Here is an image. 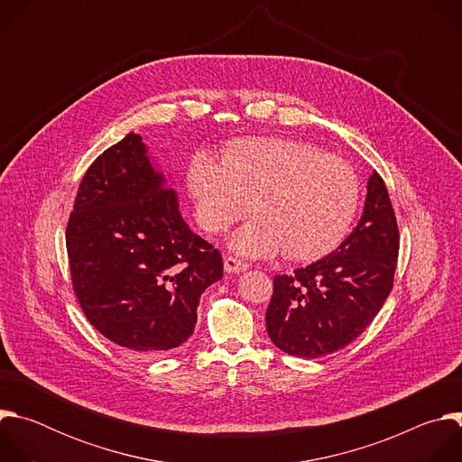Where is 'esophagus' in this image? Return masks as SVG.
<instances>
[{"label": "esophagus", "mask_w": 462, "mask_h": 462, "mask_svg": "<svg viewBox=\"0 0 462 462\" xmlns=\"http://www.w3.org/2000/svg\"><path fill=\"white\" fill-rule=\"evenodd\" d=\"M248 269V263L236 257V255H226L225 257V271L230 273V274H236V273H241V271H246Z\"/></svg>", "instance_id": "1"}]
</instances>
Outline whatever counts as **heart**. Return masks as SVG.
I'll list each match as a JSON object with an SVG mask.
<instances>
[{"label": "heart", "mask_w": 462, "mask_h": 462, "mask_svg": "<svg viewBox=\"0 0 462 462\" xmlns=\"http://www.w3.org/2000/svg\"><path fill=\"white\" fill-rule=\"evenodd\" d=\"M189 188L197 216L223 232L254 207L259 216L232 237L252 257L285 252L318 259L347 236L360 205V180L349 162L292 139H245L226 148L223 162L195 157Z\"/></svg>", "instance_id": "1"}]
</instances>
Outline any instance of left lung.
Masks as SVG:
<instances>
[{
	"label": "left lung",
	"instance_id": "1",
	"mask_svg": "<svg viewBox=\"0 0 462 462\" xmlns=\"http://www.w3.org/2000/svg\"><path fill=\"white\" fill-rule=\"evenodd\" d=\"M399 245L385 182L373 171L349 237L309 267L274 278L265 316L273 344L298 358H319L356 340L393 289Z\"/></svg>",
	"mask_w": 462,
	"mask_h": 462
}]
</instances>
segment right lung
Listing matches in <instances>:
<instances>
[{
	"label": "right lung",
	"instance_id": "right-lung-1",
	"mask_svg": "<svg viewBox=\"0 0 462 462\" xmlns=\"http://www.w3.org/2000/svg\"><path fill=\"white\" fill-rule=\"evenodd\" d=\"M73 291L89 323L131 355L182 346L223 257L193 234L143 137L129 134L86 171L65 230Z\"/></svg>",
	"mask_w": 462,
	"mask_h": 462
}]
</instances>
